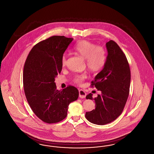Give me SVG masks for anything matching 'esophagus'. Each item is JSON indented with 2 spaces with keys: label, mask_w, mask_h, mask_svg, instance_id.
<instances>
[{
  "label": "esophagus",
  "mask_w": 154,
  "mask_h": 154,
  "mask_svg": "<svg viewBox=\"0 0 154 154\" xmlns=\"http://www.w3.org/2000/svg\"><path fill=\"white\" fill-rule=\"evenodd\" d=\"M87 94L85 91H84L83 90H80L79 91V97L81 98H85L86 97Z\"/></svg>",
  "instance_id": "esophagus-1"
}]
</instances>
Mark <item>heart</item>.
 Returning a JSON list of instances; mask_svg holds the SVG:
<instances>
[{"label":"heart","instance_id":"1","mask_svg":"<svg viewBox=\"0 0 154 154\" xmlns=\"http://www.w3.org/2000/svg\"><path fill=\"white\" fill-rule=\"evenodd\" d=\"M74 50L85 59L87 66L91 72L99 71L105 64L106 52L102 46L96 45L94 43L87 40H81L75 44ZM66 57L64 55L62 61L63 66L66 65ZM85 78V74H79L75 77L74 80L76 83L80 84Z\"/></svg>","mask_w":154,"mask_h":154}]
</instances>
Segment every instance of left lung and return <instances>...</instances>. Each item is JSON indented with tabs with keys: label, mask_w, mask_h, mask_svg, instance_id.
<instances>
[{
	"label": "left lung",
	"mask_w": 154,
	"mask_h": 154,
	"mask_svg": "<svg viewBox=\"0 0 154 154\" xmlns=\"http://www.w3.org/2000/svg\"><path fill=\"white\" fill-rule=\"evenodd\" d=\"M107 56L102 70L92 81L102 94L94 98L95 109L86 112L85 117L94 124H107L116 119L122 113L127 101L131 83V70L128 60L115 42L106 44ZM93 99L92 94L86 96Z\"/></svg>",
	"instance_id": "8db88e82"
}]
</instances>
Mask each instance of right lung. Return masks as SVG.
<instances>
[{
    "instance_id": "add662e5",
    "label": "right lung",
    "mask_w": 154,
    "mask_h": 154,
    "mask_svg": "<svg viewBox=\"0 0 154 154\" xmlns=\"http://www.w3.org/2000/svg\"><path fill=\"white\" fill-rule=\"evenodd\" d=\"M73 38L54 36L36 44L30 50L23 72L24 92L37 117L48 124L67 116L69 104L79 97V91L68 86L57 89L55 79L62 69V58Z\"/></svg>"
}]
</instances>
